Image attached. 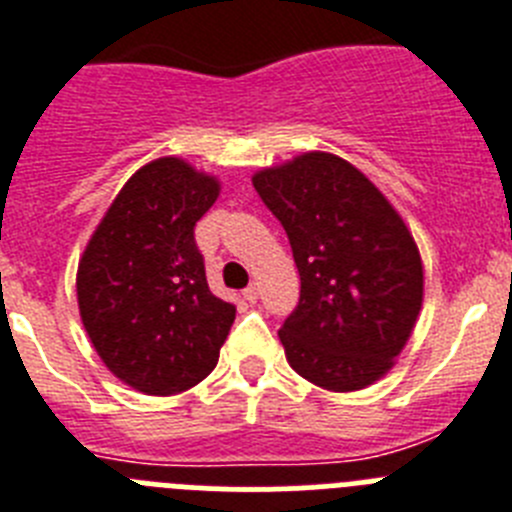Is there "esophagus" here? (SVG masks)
<instances>
[{
  "instance_id": "obj_1",
  "label": "esophagus",
  "mask_w": 512,
  "mask_h": 512,
  "mask_svg": "<svg viewBox=\"0 0 512 512\" xmlns=\"http://www.w3.org/2000/svg\"><path fill=\"white\" fill-rule=\"evenodd\" d=\"M242 296H244V299H247V301H250V304H255V301H257V296H260V291H257V286H255V283H250V286L244 288V293H242Z\"/></svg>"
}]
</instances>
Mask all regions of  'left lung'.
<instances>
[{"instance_id":"obj_1","label":"left lung","mask_w":512,"mask_h":512,"mask_svg":"<svg viewBox=\"0 0 512 512\" xmlns=\"http://www.w3.org/2000/svg\"><path fill=\"white\" fill-rule=\"evenodd\" d=\"M252 185L301 275L299 306L278 332L288 363L322 389H366L394 366L420 314L410 229L358 167L327 151L255 172Z\"/></svg>"}]
</instances>
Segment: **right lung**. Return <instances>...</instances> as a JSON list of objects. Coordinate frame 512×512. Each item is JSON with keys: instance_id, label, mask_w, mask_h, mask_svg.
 <instances>
[{"instance_id": "obj_1", "label": "right lung", "mask_w": 512, "mask_h": 512, "mask_svg": "<svg viewBox=\"0 0 512 512\" xmlns=\"http://www.w3.org/2000/svg\"><path fill=\"white\" fill-rule=\"evenodd\" d=\"M219 190L185 159H154L115 195L79 260V314L97 355L151 397L201 384L234 324L237 309L211 293L195 244Z\"/></svg>"}]
</instances>
